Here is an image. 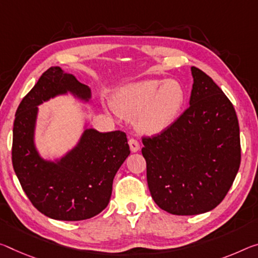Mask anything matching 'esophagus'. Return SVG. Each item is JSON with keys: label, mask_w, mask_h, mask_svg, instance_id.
I'll return each mask as SVG.
<instances>
[{"label": "esophagus", "mask_w": 258, "mask_h": 258, "mask_svg": "<svg viewBox=\"0 0 258 258\" xmlns=\"http://www.w3.org/2000/svg\"><path fill=\"white\" fill-rule=\"evenodd\" d=\"M128 145H130V148H131V151H132V153H136V151L140 149V144H139V141L134 138H130Z\"/></svg>", "instance_id": "1"}]
</instances>
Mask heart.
I'll return each instance as SVG.
<instances>
[{
  "mask_svg": "<svg viewBox=\"0 0 258 258\" xmlns=\"http://www.w3.org/2000/svg\"><path fill=\"white\" fill-rule=\"evenodd\" d=\"M185 99V91L178 81L150 79L119 88L113 103L122 116L136 118L140 132L156 134L177 119Z\"/></svg>",
  "mask_w": 258,
  "mask_h": 258,
  "instance_id": "1",
  "label": "heart"
}]
</instances>
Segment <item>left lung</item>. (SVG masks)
<instances>
[{"label": "left lung", "mask_w": 258, "mask_h": 258, "mask_svg": "<svg viewBox=\"0 0 258 258\" xmlns=\"http://www.w3.org/2000/svg\"><path fill=\"white\" fill-rule=\"evenodd\" d=\"M189 107L166 130L142 137L147 181L155 203L169 214L210 211L230 190L241 162L234 107L211 78L191 67Z\"/></svg>", "instance_id": "1"}]
</instances>
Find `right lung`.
I'll return each instance as SVG.
<instances>
[{
  "label": "right lung",
  "instance_id": "right-lung-1",
  "mask_svg": "<svg viewBox=\"0 0 258 258\" xmlns=\"http://www.w3.org/2000/svg\"><path fill=\"white\" fill-rule=\"evenodd\" d=\"M83 100L91 89L58 67L42 73L16 111L12 165L31 203L41 214L58 220H84L99 215L111 198L112 181L130 155L126 133L86 130L81 140L58 163L46 162L33 144L38 107L67 92Z\"/></svg>",
  "mask_w": 258,
  "mask_h": 258
}]
</instances>
